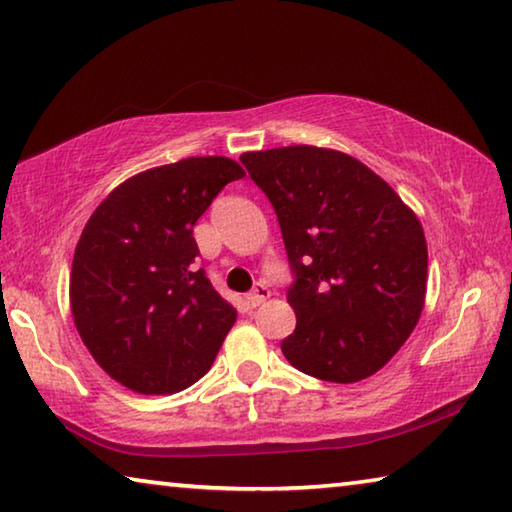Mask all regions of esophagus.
I'll return each mask as SVG.
<instances>
[{
    "label": "esophagus",
    "mask_w": 512,
    "mask_h": 512,
    "mask_svg": "<svg viewBox=\"0 0 512 512\" xmlns=\"http://www.w3.org/2000/svg\"><path fill=\"white\" fill-rule=\"evenodd\" d=\"M268 298H271V291H268V287H264V284H257V287L248 293V305L259 307Z\"/></svg>",
    "instance_id": "34e87169"
}]
</instances>
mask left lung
<instances>
[{"label": "left lung", "mask_w": 512, "mask_h": 512, "mask_svg": "<svg viewBox=\"0 0 512 512\" xmlns=\"http://www.w3.org/2000/svg\"><path fill=\"white\" fill-rule=\"evenodd\" d=\"M273 203L296 273L287 300L293 368L354 384L386 366L418 325L427 239L395 189L348 153L296 144L241 153Z\"/></svg>", "instance_id": "obj_1"}]
</instances>
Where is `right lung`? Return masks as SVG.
Returning a JSON list of instances; mask_svg holds the SVG:
<instances>
[{
	"label": "right lung",
	"instance_id": "add662e5",
	"mask_svg": "<svg viewBox=\"0 0 512 512\" xmlns=\"http://www.w3.org/2000/svg\"><path fill=\"white\" fill-rule=\"evenodd\" d=\"M241 164L201 155L128 178L74 250L69 307L94 361L142 395L185 391L210 370L237 309L196 268L194 223Z\"/></svg>",
	"mask_w": 512,
	"mask_h": 512
}]
</instances>
